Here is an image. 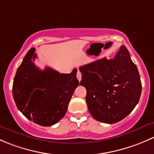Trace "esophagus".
<instances>
[{
	"label": "esophagus",
	"mask_w": 154,
	"mask_h": 154,
	"mask_svg": "<svg viewBox=\"0 0 154 154\" xmlns=\"http://www.w3.org/2000/svg\"><path fill=\"white\" fill-rule=\"evenodd\" d=\"M76 76H77L78 80H79V82H80V81L82 80V72H81L80 71H78L77 74H76Z\"/></svg>",
	"instance_id": "esophagus-1"
}]
</instances>
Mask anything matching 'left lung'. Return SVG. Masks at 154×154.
Returning <instances> with one entry per match:
<instances>
[{
	"instance_id": "left-lung-1",
	"label": "left lung",
	"mask_w": 154,
	"mask_h": 154,
	"mask_svg": "<svg viewBox=\"0 0 154 154\" xmlns=\"http://www.w3.org/2000/svg\"><path fill=\"white\" fill-rule=\"evenodd\" d=\"M80 85L87 90L90 113L97 121L118 122L129 115L138 104L142 83L136 64L125 46L112 59L106 58L80 66Z\"/></svg>"
}]
</instances>
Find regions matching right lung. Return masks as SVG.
<instances>
[{"mask_svg":"<svg viewBox=\"0 0 154 154\" xmlns=\"http://www.w3.org/2000/svg\"><path fill=\"white\" fill-rule=\"evenodd\" d=\"M31 48L18 66L12 86L17 107L26 118L42 126H51L65 115L75 89L77 69L69 74L35 65L37 57Z\"/></svg>","mask_w":154,"mask_h":154,"instance_id":"obj_1","label":"right lung"}]
</instances>
